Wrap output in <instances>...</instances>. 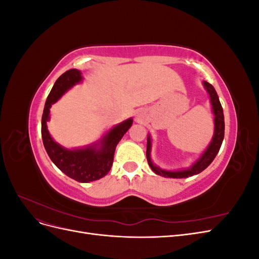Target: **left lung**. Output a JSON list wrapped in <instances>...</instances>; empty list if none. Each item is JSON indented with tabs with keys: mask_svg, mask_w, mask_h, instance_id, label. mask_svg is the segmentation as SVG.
I'll use <instances>...</instances> for the list:
<instances>
[{
	"mask_svg": "<svg viewBox=\"0 0 259 259\" xmlns=\"http://www.w3.org/2000/svg\"><path fill=\"white\" fill-rule=\"evenodd\" d=\"M203 85H204L205 90L207 91L209 99H210V104H211V109H213V113H214V136L209 146L207 147L206 150L202 153V155L199 158V160L193 163L192 165L187 168V169H182V170H165L158 167L152 163L151 158H150V152H151V138L150 136H148L147 139V161L149 166L151 167V169L154 171L156 175H160L163 177H167V178H187L189 176L197 175L201 173L202 170H204L209 164L213 162L215 159V156L217 155L219 149H221V146L223 144L224 136H225V119H224V111H223V107L221 105V101H219L218 95L213 88V85L209 84L208 82L204 81L203 82Z\"/></svg>",
	"mask_w": 259,
	"mask_h": 259,
	"instance_id": "8db88e82",
	"label": "left lung"
}]
</instances>
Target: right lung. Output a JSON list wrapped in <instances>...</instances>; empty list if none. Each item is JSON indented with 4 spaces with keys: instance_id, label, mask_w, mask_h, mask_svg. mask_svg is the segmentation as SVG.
<instances>
[{
    "instance_id": "1",
    "label": "right lung",
    "mask_w": 259,
    "mask_h": 259,
    "mask_svg": "<svg viewBox=\"0 0 259 259\" xmlns=\"http://www.w3.org/2000/svg\"><path fill=\"white\" fill-rule=\"evenodd\" d=\"M82 79L79 70L70 69L55 82L46 99L42 115V139L46 152L62 173L79 183H90L103 178L111 169L116 145L132 126L133 120L127 119L117 124L98 143L82 149L69 150L54 142L46 125V122L50 120V109L68 90L80 83Z\"/></svg>"
}]
</instances>
